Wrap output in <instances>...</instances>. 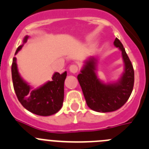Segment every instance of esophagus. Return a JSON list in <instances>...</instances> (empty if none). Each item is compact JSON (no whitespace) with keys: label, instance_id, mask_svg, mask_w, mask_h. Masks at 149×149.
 <instances>
[{"label":"esophagus","instance_id":"obj_1","mask_svg":"<svg viewBox=\"0 0 149 149\" xmlns=\"http://www.w3.org/2000/svg\"><path fill=\"white\" fill-rule=\"evenodd\" d=\"M78 71V66L77 65H72L69 67V72L72 74L77 73Z\"/></svg>","mask_w":149,"mask_h":149}]
</instances>
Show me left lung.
<instances>
[{
    "label": "left lung",
    "instance_id": "8db88e82",
    "mask_svg": "<svg viewBox=\"0 0 149 149\" xmlns=\"http://www.w3.org/2000/svg\"><path fill=\"white\" fill-rule=\"evenodd\" d=\"M114 45L122 51L124 72L117 81L104 83L97 75V59L91 56L85 60L77 80L86 99V104L99 113L115 111L127 102L132 93L134 71L122 42L116 38Z\"/></svg>",
    "mask_w": 149,
    "mask_h": 149
}]
</instances>
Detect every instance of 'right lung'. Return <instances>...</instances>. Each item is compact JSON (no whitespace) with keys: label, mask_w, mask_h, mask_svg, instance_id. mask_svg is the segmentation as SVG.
<instances>
[{"label":"right lung","mask_w":149,"mask_h":149,"mask_svg":"<svg viewBox=\"0 0 149 149\" xmlns=\"http://www.w3.org/2000/svg\"><path fill=\"white\" fill-rule=\"evenodd\" d=\"M28 38V36L24 38L23 44L17 48L15 55L27 42ZM66 75V72L62 74L55 72L52 76V81L35 89L21 77L17 66L16 57H13L12 78L17 98L24 108L38 116H51L61 109L64 99V82Z\"/></svg>","instance_id":"obj_1"}]
</instances>
